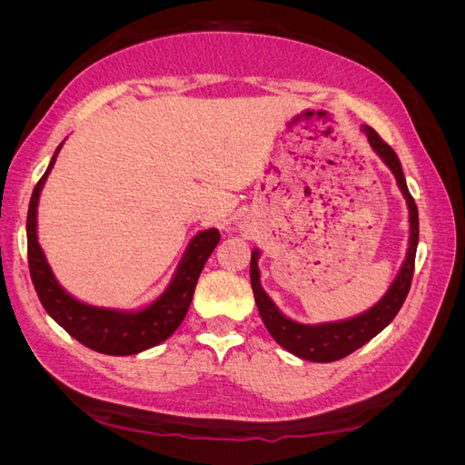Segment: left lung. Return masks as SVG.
Segmentation results:
<instances>
[{"label":"left lung","mask_w":465,"mask_h":465,"mask_svg":"<svg viewBox=\"0 0 465 465\" xmlns=\"http://www.w3.org/2000/svg\"><path fill=\"white\" fill-rule=\"evenodd\" d=\"M364 134H367L372 149L380 154V159L390 166V171L393 173V176H396L403 198L407 200V207H410V227H411L410 248H407V256L398 277L393 279V283L382 297V301H378L371 311H367L364 314L351 320H343V322L318 323V326H306V323L292 322L279 312V308L262 289L260 270H258L260 252L258 250L252 252L250 283H252V291H254L258 311L267 331H270L273 340L281 347L287 349L289 353L312 362L340 361L353 353V351H357L359 347H362L364 343H369L374 335L382 331L388 323L396 318L400 308L403 306L407 292H410V287H411L413 272H415V254H417V242H419V213H417L415 200L410 193V190H407L398 154L393 153V149L372 128H369V125H364Z\"/></svg>","instance_id":"1"}]
</instances>
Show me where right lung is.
Returning a JSON list of instances; mask_svg holds the SVG:
<instances>
[{"label": "right lung", "instance_id": "add662e5", "mask_svg": "<svg viewBox=\"0 0 465 465\" xmlns=\"http://www.w3.org/2000/svg\"><path fill=\"white\" fill-rule=\"evenodd\" d=\"M60 149L62 145L55 149V154L60 153ZM55 154L45 176L36 182L29 205V215H26V254H29L33 285L42 306L69 335L75 337L85 347L96 351V353L116 357L135 355L149 347L159 345L161 341L168 340L178 330L182 320H184L203 265L211 256V252L219 244V231L209 229L192 238L171 285L143 311L122 312L75 301L55 281L36 236V207L40 190L45 186L55 163Z\"/></svg>", "mask_w": 465, "mask_h": 465}]
</instances>
